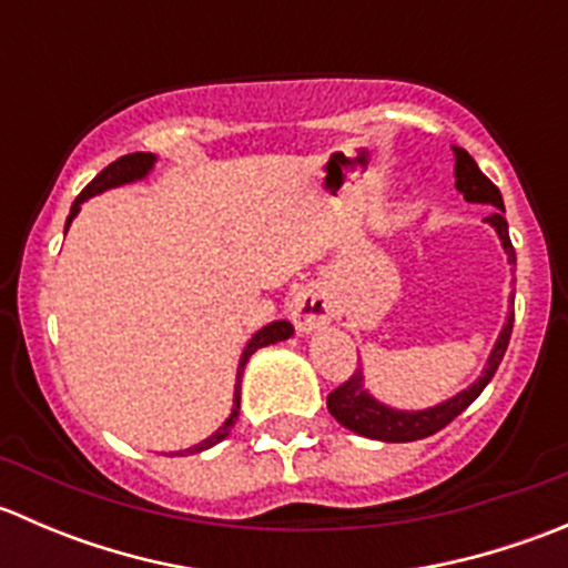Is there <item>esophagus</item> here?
Here are the masks:
<instances>
[{"mask_svg":"<svg viewBox=\"0 0 568 568\" xmlns=\"http://www.w3.org/2000/svg\"><path fill=\"white\" fill-rule=\"evenodd\" d=\"M288 316L302 335H311V332H316L324 324H329L332 305L329 300H326L324 291L316 288V285H305V288L296 291L294 300H291Z\"/></svg>","mask_w":568,"mask_h":568,"instance_id":"esophagus-1","label":"esophagus"}]
</instances>
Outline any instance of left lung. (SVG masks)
I'll return each mask as SVG.
<instances>
[{"instance_id": "8db88e82", "label": "left lung", "mask_w": 568, "mask_h": 568, "mask_svg": "<svg viewBox=\"0 0 568 568\" xmlns=\"http://www.w3.org/2000/svg\"><path fill=\"white\" fill-rule=\"evenodd\" d=\"M454 156H456V168H454L456 189L464 194L467 203H484L497 211V214L486 216V222H489V225L495 227L497 236H500V244L503 250H506L508 263L517 266V252H514L511 239H508V222L503 220L506 205H503L500 189L480 173L475 159L469 156L464 148L454 145ZM511 329H514V311H508L506 324H503L500 335H497L495 346H491L489 352V359H486L478 379H475L469 387H464L462 393L450 395V398L443 400V404H434L428 406V409H395V406L382 404V400L374 398V395L368 393V387H365L363 365H359V368L354 371L352 379L343 382L337 390L326 395V409H329V415L335 417L343 428L359 434V437L382 439V443H415V439L432 437V434H437L439 428L448 426L454 417H459L462 412L467 409L480 393H484V387L489 385L497 365H500L503 354H506L508 341H511Z\"/></svg>"}]
</instances>
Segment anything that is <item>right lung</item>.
Masks as SVG:
<instances>
[{"mask_svg":"<svg viewBox=\"0 0 568 568\" xmlns=\"http://www.w3.org/2000/svg\"><path fill=\"white\" fill-rule=\"evenodd\" d=\"M153 164H156V156H153V153H129V156H120L118 162H112V164H109V168L101 170V173L95 175L93 181H90L88 186L82 189V194H79V197L73 200L71 214H68V222H65V233H68V227H71L73 216H77L79 211H82L84 200L95 197V194L106 192V189L123 186V183L142 181V178H148V173H151ZM291 335H294V326H291L288 321H272V324H266V326H263V329H257L255 335L250 337L247 346H244L242 359H239L236 387H233V409H231V415H227V420L222 423V426L216 428V432L211 434V437H205L203 443L192 445V448H186V450H175V454H170V456H192V454H200V450L214 448L216 443H222V439H225L227 434H231V428L236 426V420H239V409H242V376H244V365H247V359L257 352V348L272 346V343H280V341H288Z\"/></svg>","mask_w":568,"mask_h":568,"instance_id":"right-lung-1","label":"right lung"}]
</instances>
